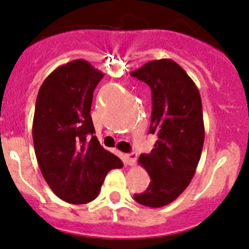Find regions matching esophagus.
Wrapping results in <instances>:
<instances>
[{"label": "esophagus", "instance_id": "1", "mask_svg": "<svg viewBox=\"0 0 249 249\" xmlns=\"http://www.w3.org/2000/svg\"><path fill=\"white\" fill-rule=\"evenodd\" d=\"M136 159H138V155H136V154H134V152H131V154H125L124 155L125 165L133 166V165H135Z\"/></svg>", "mask_w": 249, "mask_h": 249}]
</instances>
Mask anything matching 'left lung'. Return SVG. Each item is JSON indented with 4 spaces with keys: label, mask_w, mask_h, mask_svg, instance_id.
<instances>
[{
    "label": "left lung",
    "mask_w": 249,
    "mask_h": 249,
    "mask_svg": "<svg viewBox=\"0 0 249 249\" xmlns=\"http://www.w3.org/2000/svg\"><path fill=\"white\" fill-rule=\"evenodd\" d=\"M151 89L150 134L158 140L139 163L149 174V187L134 195L136 202L162 207L175 201L191 182L205 141L202 103L194 80L176 62L159 59L131 71Z\"/></svg>",
    "instance_id": "obj_1"
}]
</instances>
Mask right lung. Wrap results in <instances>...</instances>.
<instances>
[{
    "label": "right lung",
    "mask_w": 249,
    "mask_h": 249,
    "mask_svg": "<svg viewBox=\"0 0 249 249\" xmlns=\"http://www.w3.org/2000/svg\"><path fill=\"white\" fill-rule=\"evenodd\" d=\"M103 77L87 60H71L46 78L36 100L32 135L38 165L52 191L73 205L97 198L107 174L123 167L93 135L91 102Z\"/></svg>",
    "instance_id": "obj_1"
}]
</instances>
